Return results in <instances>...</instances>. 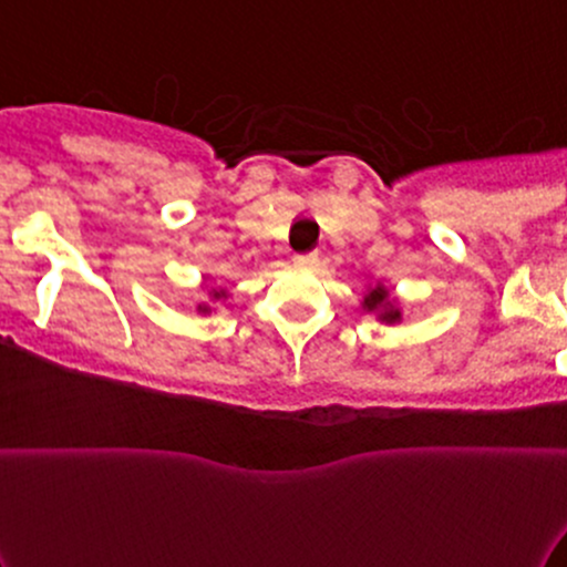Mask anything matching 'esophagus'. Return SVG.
<instances>
[{
	"label": "esophagus",
	"mask_w": 567,
	"mask_h": 567,
	"mask_svg": "<svg viewBox=\"0 0 567 567\" xmlns=\"http://www.w3.org/2000/svg\"><path fill=\"white\" fill-rule=\"evenodd\" d=\"M317 261H319V254H298L296 256V264L298 267H317Z\"/></svg>",
	"instance_id": "1"
}]
</instances>
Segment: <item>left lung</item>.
Instances as JSON below:
<instances>
[{
  "instance_id": "left-lung-1",
  "label": "left lung",
  "mask_w": 567,
  "mask_h": 567,
  "mask_svg": "<svg viewBox=\"0 0 567 567\" xmlns=\"http://www.w3.org/2000/svg\"><path fill=\"white\" fill-rule=\"evenodd\" d=\"M361 306H363V311L377 313V319L384 321V324H398V321L403 319L395 298H390V290H386L382 282H377L374 288H369L367 296H363Z\"/></svg>"
}]
</instances>
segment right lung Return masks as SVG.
<instances>
[{
	"mask_svg": "<svg viewBox=\"0 0 567 567\" xmlns=\"http://www.w3.org/2000/svg\"><path fill=\"white\" fill-rule=\"evenodd\" d=\"M209 296H212L214 300H221V298H227V290H221V288L217 290V288H214V290L209 292ZM198 311H200V313H209V311H212V308L204 303V306H198Z\"/></svg>",
	"mask_w": 567,
	"mask_h": 567,
	"instance_id": "obj_1",
	"label": "right lung"
}]
</instances>
